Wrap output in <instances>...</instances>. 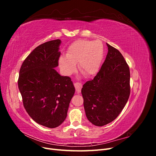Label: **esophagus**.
I'll return each mask as SVG.
<instances>
[{"label":"esophagus","mask_w":156,"mask_h":156,"mask_svg":"<svg viewBox=\"0 0 156 156\" xmlns=\"http://www.w3.org/2000/svg\"><path fill=\"white\" fill-rule=\"evenodd\" d=\"M74 86H75V90H76V91H77V93H79L80 92H81V90L82 87H83L81 83L76 82V83H74Z\"/></svg>","instance_id":"34e87169"}]
</instances>
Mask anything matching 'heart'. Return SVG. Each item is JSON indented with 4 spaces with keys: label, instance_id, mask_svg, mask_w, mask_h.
Returning <instances> with one entry per match:
<instances>
[{
    "label": "heart",
    "instance_id": "obj_1",
    "mask_svg": "<svg viewBox=\"0 0 156 156\" xmlns=\"http://www.w3.org/2000/svg\"><path fill=\"white\" fill-rule=\"evenodd\" d=\"M104 55V48L100 41L79 40L71 45L67 55H61L58 60L61 70L66 75L79 69L86 75L95 74L100 68Z\"/></svg>",
    "mask_w": 156,
    "mask_h": 156
}]
</instances>
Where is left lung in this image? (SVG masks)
<instances>
[{
	"label": "left lung",
	"mask_w": 156,
	"mask_h": 156,
	"mask_svg": "<svg viewBox=\"0 0 156 156\" xmlns=\"http://www.w3.org/2000/svg\"><path fill=\"white\" fill-rule=\"evenodd\" d=\"M108 53L97 75L83 86L86 116L91 123L103 126L115 120L130 94V72L120 52L107 44Z\"/></svg>",
	"instance_id": "obj_1"
}]
</instances>
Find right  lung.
I'll return each mask as SVG.
<instances>
[{
    "label": "right lung",
    "instance_id": "right-lung-1",
    "mask_svg": "<svg viewBox=\"0 0 156 156\" xmlns=\"http://www.w3.org/2000/svg\"><path fill=\"white\" fill-rule=\"evenodd\" d=\"M60 44V40H55L37 46L23 62L18 79L26 111L37 124L49 128L65 120L75 93L71 78L61 76L55 69Z\"/></svg>",
    "mask_w": 156,
    "mask_h": 156
}]
</instances>
